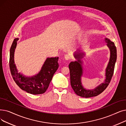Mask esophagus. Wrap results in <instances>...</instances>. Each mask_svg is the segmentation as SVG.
Here are the masks:
<instances>
[{
    "instance_id": "obj_1",
    "label": "esophagus",
    "mask_w": 126,
    "mask_h": 126,
    "mask_svg": "<svg viewBox=\"0 0 126 126\" xmlns=\"http://www.w3.org/2000/svg\"><path fill=\"white\" fill-rule=\"evenodd\" d=\"M64 58L66 60H69L70 59V57L68 54H65L64 56Z\"/></svg>"
}]
</instances>
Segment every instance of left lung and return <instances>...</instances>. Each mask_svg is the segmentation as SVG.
<instances>
[{
  "label": "left lung",
  "mask_w": 126,
  "mask_h": 126,
  "mask_svg": "<svg viewBox=\"0 0 126 126\" xmlns=\"http://www.w3.org/2000/svg\"><path fill=\"white\" fill-rule=\"evenodd\" d=\"M107 45L110 49V58L106 69V79L104 82L101 83L93 90H86L81 83V77L83 74V68L81 59L84 56L83 52H77L74 54V57L77 61L71 62L69 64L70 71V84L75 93L82 97L89 98L96 96L101 94L110 83L114 73L115 64L117 59V51L115 44L108 38H105Z\"/></svg>",
  "instance_id": "obj_1"
}]
</instances>
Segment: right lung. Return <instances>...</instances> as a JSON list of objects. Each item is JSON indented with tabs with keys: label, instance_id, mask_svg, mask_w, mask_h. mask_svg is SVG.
I'll return each instance as SVG.
<instances>
[{
	"label": "right lung",
	"instance_id": "obj_1",
	"mask_svg": "<svg viewBox=\"0 0 126 126\" xmlns=\"http://www.w3.org/2000/svg\"><path fill=\"white\" fill-rule=\"evenodd\" d=\"M18 40V38L14 40L10 51L9 66L12 77L16 84L28 93L33 95L44 93L59 67V58H47L39 73L31 77H26L18 73L14 63V54Z\"/></svg>",
	"mask_w": 126,
	"mask_h": 126
}]
</instances>
